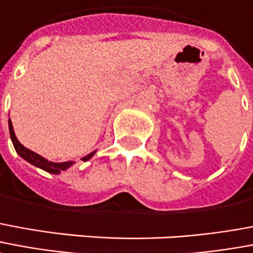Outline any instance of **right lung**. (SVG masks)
<instances>
[{
    "mask_svg": "<svg viewBox=\"0 0 253 253\" xmlns=\"http://www.w3.org/2000/svg\"><path fill=\"white\" fill-rule=\"evenodd\" d=\"M9 132H10V138H12L13 146H14V149L18 154L21 155L24 160H27L28 162H31L32 165H35L37 168H40V169L45 170L48 173L52 174H59L60 171H63V170H67L71 166V165L74 164V162H60V164H56V162H50V161L45 160V158H42L41 155L36 154V153H33L32 150L27 149V147H24V146L18 142V139L14 135V130H13L12 126V122L9 119ZM95 153H91V154L85 155L84 158H82L83 161H88Z\"/></svg>",
    "mask_w": 253,
    "mask_h": 253,
    "instance_id": "right-lung-1",
    "label": "right lung"
}]
</instances>
